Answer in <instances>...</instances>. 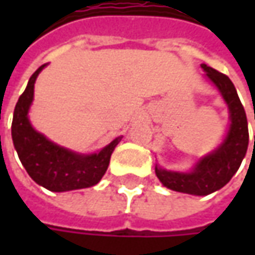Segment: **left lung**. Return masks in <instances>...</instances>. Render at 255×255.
<instances>
[{
	"instance_id": "left-lung-1",
	"label": "left lung",
	"mask_w": 255,
	"mask_h": 255,
	"mask_svg": "<svg viewBox=\"0 0 255 255\" xmlns=\"http://www.w3.org/2000/svg\"><path fill=\"white\" fill-rule=\"evenodd\" d=\"M201 69L229 108L230 125L227 133L223 142L213 152L200 157L189 171L166 170L159 164L154 167L156 176L164 187L193 196H207L224 187L239 170L249 147L247 116L230 78L206 64H201Z\"/></svg>"
}]
</instances>
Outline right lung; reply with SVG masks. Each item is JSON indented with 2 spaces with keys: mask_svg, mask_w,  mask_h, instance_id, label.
Instances as JSON below:
<instances>
[{
  "mask_svg": "<svg viewBox=\"0 0 255 255\" xmlns=\"http://www.w3.org/2000/svg\"><path fill=\"white\" fill-rule=\"evenodd\" d=\"M46 64L39 66L29 78L24 93L15 105L11 134L18 157L31 179L51 191L86 189L98 184L108 170L115 147L122 136L96 153H78L49 140L35 130L29 121V108L34 101L35 81Z\"/></svg>",
  "mask_w": 255,
  "mask_h": 255,
  "instance_id": "obj_1",
  "label": "right lung"
}]
</instances>
